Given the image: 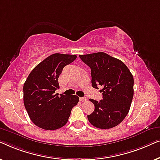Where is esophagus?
<instances>
[{"instance_id": "obj_1", "label": "esophagus", "mask_w": 160, "mask_h": 160, "mask_svg": "<svg viewBox=\"0 0 160 160\" xmlns=\"http://www.w3.org/2000/svg\"><path fill=\"white\" fill-rule=\"evenodd\" d=\"M79 100H80L81 102H85L86 100H87V98H85V97H82V98H80Z\"/></svg>"}]
</instances>
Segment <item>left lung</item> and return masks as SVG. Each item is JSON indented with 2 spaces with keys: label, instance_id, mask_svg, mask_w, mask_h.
Instances as JSON below:
<instances>
[{
  "label": "left lung",
  "instance_id": "obj_1",
  "mask_svg": "<svg viewBox=\"0 0 160 160\" xmlns=\"http://www.w3.org/2000/svg\"><path fill=\"white\" fill-rule=\"evenodd\" d=\"M91 68L92 86L102 94L100 101L89 99L95 110L87 115L89 122L95 128L110 129L123 121L130 110L133 98L134 79L123 62L105 52L79 55Z\"/></svg>",
  "mask_w": 160,
  "mask_h": 160
}]
</instances>
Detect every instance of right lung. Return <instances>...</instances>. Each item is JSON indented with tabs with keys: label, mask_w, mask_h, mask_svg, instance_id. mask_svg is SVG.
<instances>
[{
	"label": "right lung",
	"mask_w": 160,
	"mask_h": 160,
	"mask_svg": "<svg viewBox=\"0 0 160 160\" xmlns=\"http://www.w3.org/2000/svg\"><path fill=\"white\" fill-rule=\"evenodd\" d=\"M76 59L75 54H53L32 69L23 86L25 109L38 128L54 130L68 122L71 110L78 103L77 95L55 94L63 68Z\"/></svg>",
	"instance_id": "add662e5"
}]
</instances>
